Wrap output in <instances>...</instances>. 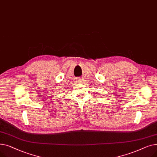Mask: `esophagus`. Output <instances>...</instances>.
Listing matches in <instances>:
<instances>
[{"mask_svg":"<svg viewBox=\"0 0 157 157\" xmlns=\"http://www.w3.org/2000/svg\"><path fill=\"white\" fill-rule=\"evenodd\" d=\"M78 83H81V79H78Z\"/></svg>","mask_w":157,"mask_h":157,"instance_id":"34e87169","label":"esophagus"}]
</instances>
